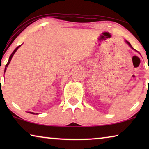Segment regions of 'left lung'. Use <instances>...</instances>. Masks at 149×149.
<instances>
[{"mask_svg":"<svg viewBox=\"0 0 149 149\" xmlns=\"http://www.w3.org/2000/svg\"><path fill=\"white\" fill-rule=\"evenodd\" d=\"M125 42H127V44H128V45H129V46H130V47H131V48H132V49H134V48H133V47H132V45H131V44H130V42H128V41H127V40H125ZM134 50H135V49H134Z\"/></svg>","mask_w":149,"mask_h":149,"instance_id":"8db88e82","label":"left lung"}]
</instances>
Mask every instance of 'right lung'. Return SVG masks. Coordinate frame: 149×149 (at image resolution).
I'll list each match as a JSON object with an SVG mask.
<instances>
[{
  "label": "right lung",
  "mask_w": 149,
  "mask_h": 149,
  "mask_svg": "<svg viewBox=\"0 0 149 149\" xmlns=\"http://www.w3.org/2000/svg\"><path fill=\"white\" fill-rule=\"evenodd\" d=\"M21 45H19V46H18V47H16V48H15V49L13 51V53H12V54H11V56H10V57H9V61H8L7 64H6V66H5V72H6V70H7V67L8 66V65H9V63H10V62H11V59H12V57H13V55H14V54H15V53L16 52V51H17V50L18 49V48H19V47H20V46H21ZM31 113V114H33V115H34V113H32V112H30V113ZM36 114H37V113H36Z\"/></svg>",
  "instance_id": "obj_1"
}]
</instances>
